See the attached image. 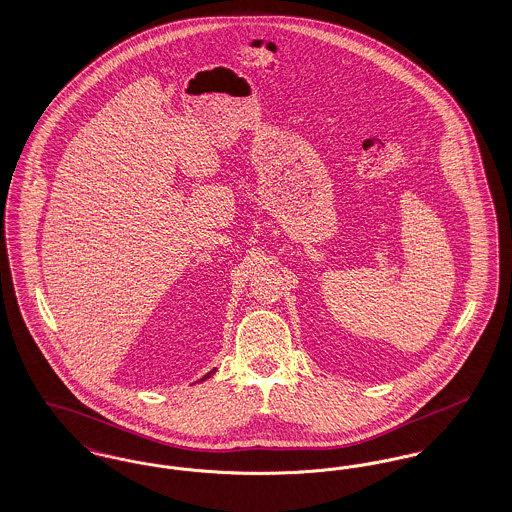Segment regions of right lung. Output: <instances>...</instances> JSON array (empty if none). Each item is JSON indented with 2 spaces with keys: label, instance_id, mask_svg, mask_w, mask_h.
I'll return each instance as SVG.
<instances>
[{
  "label": "right lung",
  "instance_id": "right-lung-1",
  "mask_svg": "<svg viewBox=\"0 0 512 512\" xmlns=\"http://www.w3.org/2000/svg\"><path fill=\"white\" fill-rule=\"evenodd\" d=\"M215 370H217V368H213V370H209V372H207V374H205V376H203V378H201V380H199V382H205V380H207V378H211V376H213V374H215Z\"/></svg>",
  "mask_w": 512,
  "mask_h": 512
}]
</instances>
